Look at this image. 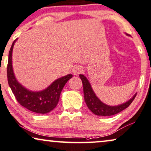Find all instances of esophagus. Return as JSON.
<instances>
[{
    "instance_id": "esophagus-1",
    "label": "esophagus",
    "mask_w": 151,
    "mask_h": 151,
    "mask_svg": "<svg viewBox=\"0 0 151 151\" xmlns=\"http://www.w3.org/2000/svg\"><path fill=\"white\" fill-rule=\"evenodd\" d=\"M82 72H83V68L80 65L74 66L73 70H72V72L74 75H77V74L81 73Z\"/></svg>"
}]
</instances>
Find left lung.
<instances>
[{
	"mask_svg": "<svg viewBox=\"0 0 151 151\" xmlns=\"http://www.w3.org/2000/svg\"><path fill=\"white\" fill-rule=\"evenodd\" d=\"M126 35H128L126 34ZM79 77L81 78L82 83L83 86V94L84 99L88 108L94 114L99 116H111L119 113L122 110L126 109L130 105L134 98H135L137 93L133 96L125 103L120 104L118 106H108L104 104L96 96L94 92L92 90L89 81L83 74H79Z\"/></svg>",
	"mask_w": 151,
	"mask_h": 151,
	"instance_id": "1",
	"label": "left lung"
}]
</instances>
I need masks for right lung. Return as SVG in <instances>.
I'll list each match as a JSON object with an SVG mask.
<instances>
[{
  "mask_svg": "<svg viewBox=\"0 0 151 151\" xmlns=\"http://www.w3.org/2000/svg\"><path fill=\"white\" fill-rule=\"evenodd\" d=\"M17 40L12 45L8 57L7 81L9 87L18 102L23 107L36 113H48L57 106L62 90L68 80L72 77V74L59 78L41 91L35 92L27 89L17 81L14 73L12 51Z\"/></svg>",
  "mask_w": 151,
  "mask_h": 151,
  "instance_id": "obj_1",
  "label": "right lung"
}]
</instances>
